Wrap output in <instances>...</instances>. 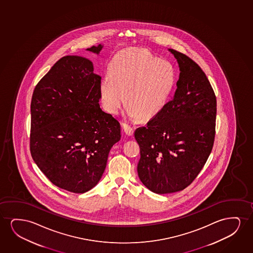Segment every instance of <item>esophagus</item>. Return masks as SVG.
Segmentation results:
<instances>
[{
  "instance_id": "34e87169",
  "label": "esophagus",
  "mask_w": 253,
  "mask_h": 253,
  "mask_svg": "<svg viewBox=\"0 0 253 253\" xmlns=\"http://www.w3.org/2000/svg\"><path fill=\"white\" fill-rule=\"evenodd\" d=\"M122 126H123V128H124V130H125V133L126 135H133L134 128H132L131 126H129V125H127V124H125V123H122Z\"/></svg>"
}]
</instances>
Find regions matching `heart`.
<instances>
[{"instance_id": "b5f03b06", "label": "heart", "mask_w": 253, "mask_h": 253, "mask_svg": "<svg viewBox=\"0 0 253 253\" xmlns=\"http://www.w3.org/2000/svg\"><path fill=\"white\" fill-rule=\"evenodd\" d=\"M111 74L102 78L99 91L104 107L118 113L125 102L131 119H151L166 107L177 81L175 66L144 49H127L111 63Z\"/></svg>"}]
</instances>
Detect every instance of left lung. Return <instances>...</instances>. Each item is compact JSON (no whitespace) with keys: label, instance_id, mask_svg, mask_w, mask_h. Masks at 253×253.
<instances>
[{"label":"left lung","instance_id":"8db88e82","mask_svg":"<svg viewBox=\"0 0 253 253\" xmlns=\"http://www.w3.org/2000/svg\"><path fill=\"white\" fill-rule=\"evenodd\" d=\"M169 51L180 67L174 96L135 131L139 178L159 194L183 190L197 177L212 149L217 113L214 91L204 72L187 55Z\"/></svg>","mask_w":253,"mask_h":253}]
</instances>
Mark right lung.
Listing matches in <instances>:
<instances>
[{
    "label": "right lung",
    "mask_w": 253,
    "mask_h": 253,
    "mask_svg": "<svg viewBox=\"0 0 253 253\" xmlns=\"http://www.w3.org/2000/svg\"><path fill=\"white\" fill-rule=\"evenodd\" d=\"M102 48L86 50L98 54ZM93 70L86 58L65 56L32 97V157L52 184L75 194L97 185L111 147L121 138L119 122L99 106L101 77Z\"/></svg>",
    "instance_id": "obj_1"
}]
</instances>
